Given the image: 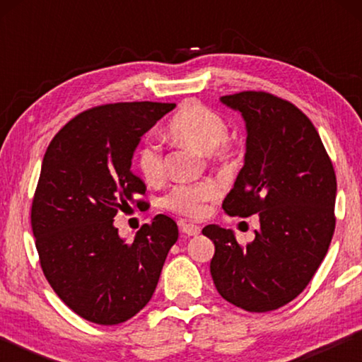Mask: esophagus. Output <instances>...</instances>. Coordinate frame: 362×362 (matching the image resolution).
Wrapping results in <instances>:
<instances>
[{
  "label": "esophagus",
  "mask_w": 362,
  "mask_h": 362,
  "mask_svg": "<svg viewBox=\"0 0 362 362\" xmlns=\"http://www.w3.org/2000/svg\"><path fill=\"white\" fill-rule=\"evenodd\" d=\"M180 230H182V233H185V235H188V236H198L201 233V228L198 225L185 223V222L180 223Z\"/></svg>",
  "instance_id": "obj_1"
}]
</instances>
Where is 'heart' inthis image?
Returning a JSON list of instances; mask_svg holds the SVG:
<instances>
[{
    "instance_id": "obj_1",
    "label": "heart",
    "mask_w": 362,
    "mask_h": 362,
    "mask_svg": "<svg viewBox=\"0 0 362 362\" xmlns=\"http://www.w3.org/2000/svg\"><path fill=\"white\" fill-rule=\"evenodd\" d=\"M169 137L182 145L207 155L211 159H228L233 145L226 139L228 126L217 112L201 103H187L168 124ZM137 169L142 179L153 185L163 180L164 158L161 146L145 142L137 151ZM218 187L211 180L194 185H177L164 198V206L183 216L199 217L206 211V203L217 198Z\"/></svg>"
}]
</instances>
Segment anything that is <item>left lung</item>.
<instances>
[{
	"mask_svg": "<svg viewBox=\"0 0 362 362\" xmlns=\"http://www.w3.org/2000/svg\"><path fill=\"white\" fill-rule=\"evenodd\" d=\"M220 102L241 113L247 132L244 166L222 207L228 216L259 214L260 228L240 246L231 230L204 226L216 246L211 274L226 302L265 313L296 298L327 254L335 173L313 122L291 102L255 90Z\"/></svg>",
	"mask_w": 362,
	"mask_h": 362,
	"instance_id": "1",
	"label": "left lung"
}]
</instances>
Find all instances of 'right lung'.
Listing matches in <instances>:
<instances>
[{"instance_id": "1", "label": "right lung", "mask_w": 362, "mask_h": 362, "mask_svg": "<svg viewBox=\"0 0 362 362\" xmlns=\"http://www.w3.org/2000/svg\"><path fill=\"white\" fill-rule=\"evenodd\" d=\"M175 103H110L79 113L42 158L32 228L42 273L62 302L84 320L113 326L150 302L179 230L163 214L132 243L113 220L136 203L145 183L132 173L140 139Z\"/></svg>"}]
</instances>
